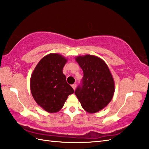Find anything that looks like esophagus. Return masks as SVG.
I'll list each match as a JSON object with an SVG mask.
<instances>
[{"label": "esophagus", "instance_id": "esophagus-1", "mask_svg": "<svg viewBox=\"0 0 149 149\" xmlns=\"http://www.w3.org/2000/svg\"><path fill=\"white\" fill-rule=\"evenodd\" d=\"M76 86H77L76 84H74L72 85V88H73V89H74V90H75V88H76Z\"/></svg>", "mask_w": 149, "mask_h": 149}]
</instances>
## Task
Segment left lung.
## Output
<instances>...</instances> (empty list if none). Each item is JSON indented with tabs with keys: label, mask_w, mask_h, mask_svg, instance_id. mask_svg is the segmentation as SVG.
<instances>
[{
	"label": "left lung",
	"mask_w": 149,
	"mask_h": 149,
	"mask_svg": "<svg viewBox=\"0 0 149 149\" xmlns=\"http://www.w3.org/2000/svg\"><path fill=\"white\" fill-rule=\"evenodd\" d=\"M83 71L82 86L75 94L81 106L90 113H95L107 106L115 93V82L108 66L99 57L86 54L75 57Z\"/></svg>",
	"instance_id": "1"
}]
</instances>
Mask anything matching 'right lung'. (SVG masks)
Listing matches in <instances>:
<instances>
[{
	"label": "right lung",
	"instance_id": "1",
	"mask_svg": "<svg viewBox=\"0 0 149 149\" xmlns=\"http://www.w3.org/2000/svg\"><path fill=\"white\" fill-rule=\"evenodd\" d=\"M67 61L58 53L49 54L40 60L31 74L32 95L38 105L49 113L59 111L69 95L74 92L63 73Z\"/></svg>",
	"mask_w": 149,
	"mask_h": 149
}]
</instances>
